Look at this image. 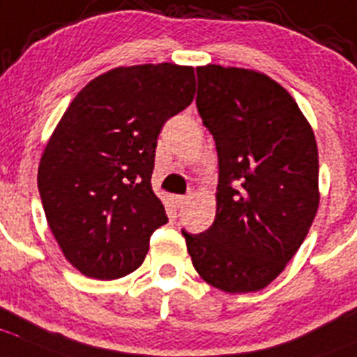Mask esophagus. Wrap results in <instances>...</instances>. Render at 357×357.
I'll return each instance as SVG.
<instances>
[{
  "label": "esophagus",
  "instance_id": "obj_1",
  "mask_svg": "<svg viewBox=\"0 0 357 357\" xmlns=\"http://www.w3.org/2000/svg\"><path fill=\"white\" fill-rule=\"evenodd\" d=\"M172 204L176 206V208H183V206L188 202V195H172Z\"/></svg>",
  "mask_w": 357,
  "mask_h": 357
}]
</instances>
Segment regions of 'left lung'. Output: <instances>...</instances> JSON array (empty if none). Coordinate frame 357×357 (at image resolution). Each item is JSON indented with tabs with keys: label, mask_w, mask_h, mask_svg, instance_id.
Wrapping results in <instances>:
<instances>
[{
	"label": "left lung",
	"mask_w": 357,
	"mask_h": 357,
	"mask_svg": "<svg viewBox=\"0 0 357 357\" xmlns=\"http://www.w3.org/2000/svg\"><path fill=\"white\" fill-rule=\"evenodd\" d=\"M197 111L218 153L216 218L181 229L192 264L213 287L269 285L305 241L319 208L312 126L278 82L245 68H197Z\"/></svg>",
	"instance_id": "1"
}]
</instances>
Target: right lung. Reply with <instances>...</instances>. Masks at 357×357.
<instances>
[{
    "mask_svg": "<svg viewBox=\"0 0 357 357\" xmlns=\"http://www.w3.org/2000/svg\"><path fill=\"white\" fill-rule=\"evenodd\" d=\"M194 95L192 66L160 63L111 70L72 100L40 160L38 192L59 248L82 275L135 271L167 224L151 188L156 141Z\"/></svg>",
    "mask_w": 357,
    "mask_h": 357,
    "instance_id": "obj_1",
    "label": "right lung"
}]
</instances>
